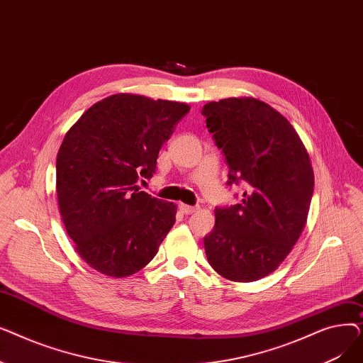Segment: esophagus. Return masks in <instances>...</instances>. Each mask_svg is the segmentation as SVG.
I'll return each mask as SVG.
<instances>
[{"mask_svg":"<svg viewBox=\"0 0 363 363\" xmlns=\"http://www.w3.org/2000/svg\"><path fill=\"white\" fill-rule=\"evenodd\" d=\"M179 211H181L184 215H191V213H196V212L199 211V207H196V206H188V204L179 203Z\"/></svg>","mask_w":363,"mask_h":363,"instance_id":"1","label":"esophagus"}]
</instances>
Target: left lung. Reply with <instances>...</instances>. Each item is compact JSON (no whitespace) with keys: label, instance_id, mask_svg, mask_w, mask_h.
Instances as JSON below:
<instances>
[{"label":"left lung","instance_id":"left-lung-1","mask_svg":"<svg viewBox=\"0 0 363 363\" xmlns=\"http://www.w3.org/2000/svg\"><path fill=\"white\" fill-rule=\"evenodd\" d=\"M203 114L231 169L228 185L247 188L241 203L215 208L206 256L226 279L257 281L289 256L306 225L315 185L309 152L293 125L257 99L211 101Z\"/></svg>","mask_w":363,"mask_h":363}]
</instances>
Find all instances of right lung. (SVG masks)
<instances>
[{
	"mask_svg": "<svg viewBox=\"0 0 363 363\" xmlns=\"http://www.w3.org/2000/svg\"><path fill=\"white\" fill-rule=\"evenodd\" d=\"M188 111L185 103L114 94L67 130L57 152V201L76 253L95 271H141L174 226L177 204L137 181L155 174L162 145Z\"/></svg>",
	"mask_w": 363,
	"mask_h": 363,
	"instance_id": "obj_1",
	"label": "right lung"
}]
</instances>
